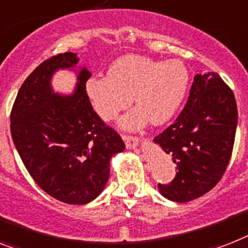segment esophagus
I'll use <instances>...</instances> for the list:
<instances>
[{
  "label": "esophagus",
  "instance_id": "obj_1",
  "mask_svg": "<svg viewBox=\"0 0 248 248\" xmlns=\"http://www.w3.org/2000/svg\"><path fill=\"white\" fill-rule=\"evenodd\" d=\"M122 139H124V144L128 149H135L139 144V139L136 136H131V135H122Z\"/></svg>",
  "mask_w": 248,
  "mask_h": 248
}]
</instances>
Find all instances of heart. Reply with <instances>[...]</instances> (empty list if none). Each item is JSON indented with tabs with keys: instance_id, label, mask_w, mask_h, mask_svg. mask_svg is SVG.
Wrapping results in <instances>:
<instances>
[{
	"instance_id": "heart-1",
	"label": "heart",
	"mask_w": 248,
	"mask_h": 248,
	"mask_svg": "<svg viewBox=\"0 0 248 248\" xmlns=\"http://www.w3.org/2000/svg\"><path fill=\"white\" fill-rule=\"evenodd\" d=\"M188 85V71L180 61L162 62L141 56H126L114 62L108 76H92L86 95L98 116L112 121L134 99L135 108L122 120L126 127L146 121L163 124L176 114Z\"/></svg>"
}]
</instances>
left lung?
I'll return each mask as SVG.
<instances>
[{
	"instance_id": "1",
	"label": "left lung",
	"mask_w": 248,
	"mask_h": 248,
	"mask_svg": "<svg viewBox=\"0 0 248 248\" xmlns=\"http://www.w3.org/2000/svg\"><path fill=\"white\" fill-rule=\"evenodd\" d=\"M237 121L234 94L223 78L215 72L195 76L180 116L154 138L177 164L176 177L158 183L160 194L187 202L214 188L232 156Z\"/></svg>"
}]
</instances>
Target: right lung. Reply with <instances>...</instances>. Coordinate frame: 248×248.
<instances>
[{
  "mask_svg": "<svg viewBox=\"0 0 248 248\" xmlns=\"http://www.w3.org/2000/svg\"><path fill=\"white\" fill-rule=\"evenodd\" d=\"M78 62L72 52L42 62L23 82L10 114L14 144L34 182L71 205L88 204L102 192L110 156L124 149L117 131L93 109L85 92L92 76L86 68L78 74L72 95L52 93V74Z\"/></svg>",
  "mask_w": 248,
  "mask_h": 248,
  "instance_id": "obj_1",
  "label": "right lung"
}]
</instances>
